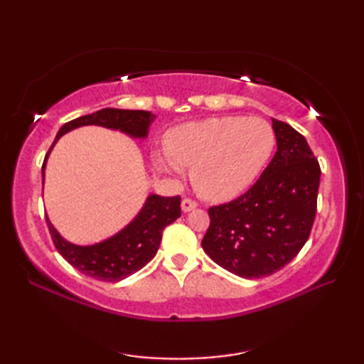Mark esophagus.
Instances as JSON below:
<instances>
[{"mask_svg": "<svg viewBox=\"0 0 364 364\" xmlns=\"http://www.w3.org/2000/svg\"><path fill=\"white\" fill-rule=\"evenodd\" d=\"M196 208H197V203L194 202V200L184 198L183 202H181V210H183V213H191V211H194Z\"/></svg>", "mask_w": 364, "mask_h": 364, "instance_id": "1", "label": "esophagus"}]
</instances>
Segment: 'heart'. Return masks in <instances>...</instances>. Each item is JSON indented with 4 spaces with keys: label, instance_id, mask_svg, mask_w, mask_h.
<instances>
[{
    "label": "heart",
    "instance_id": "b5f03b06",
    "mask_svg": "<svg viewBox=\"0 0 364 364\" xmlns=\"http://www.w3.org/2000/svg\"><path fill=\"white\" fill-rule=\"evenodd\" d=\"M166 149L167 154H154V167L168 175L192 167L198 194L227 202L242 194L262 172L275 149V134L262 119H208L168 131Z\"/></svg>",
    "mask_w": 364,
    "mask_h": 364
}]
</instances>
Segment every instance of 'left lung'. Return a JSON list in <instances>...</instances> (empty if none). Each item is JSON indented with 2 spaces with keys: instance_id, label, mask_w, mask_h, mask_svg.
I'll return each instance as SVG.
<instances>
[{
  "instance_id": "8db88e82",
  "label": "left lung",
  "mask_w": 364,
  "mask_h": 364,
  "mask_svg": "<svg viewBox=\"0 0 364 364\" xmlns=\"http://www.w3.org/2000/svg\"><path fill=\"white\" fill-rule=\"evenodd\" d=\"M277 153L259 180L233 202L210 208L205 253L228 272L262 278L305 245L314 222L321 167L306 139L272 119Z\"/></svg>"
}]
</instances>
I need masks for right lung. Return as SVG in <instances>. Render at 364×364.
Here are the masks:
<instances>
[{"instance_id":"obj_1","label":"right lung","mask_w":364,"mask_h":364,"mask_svg":"<svg viewBox=\"0 0 364 364\" xmlns=\"http://www.w3.org/2000/svg\"><path fill=\"white\" fill-rule=\"evenodd\" d=\"M156 119V115L150 111H131V109H115V107H105L94 114L82 115L65 123L58 131L56 139L46 153L42 166V183H45L46 161L54 145L64 134L81 127H103L107 129L120 131L133 139L149 137L150 125ZM180 197H161L158 194H149L145 203L134 219L117 233L103 239V241L87 245L73 244L54 228L50 218L46 215V225L58 252L64 259L78 269L87 277L102 282H120L127 277L141 270L146 262L156 255L162 230L175 222L181 215Z\"/></svg>"}]
</instances>
